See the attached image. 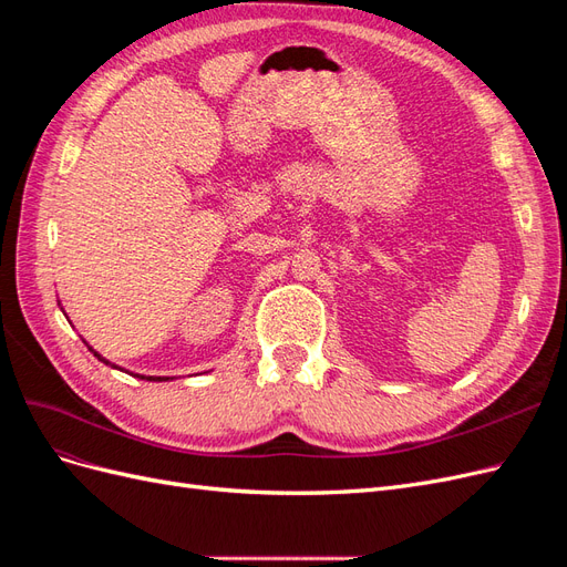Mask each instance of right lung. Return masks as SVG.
Wrapping results in <instances>:
<instances>
[{"mask_svg":"<svg viewBox=\"0 0 567 567\" xmlns=\"http://www.w3.org/2000/svg\"><path fill=\"white\" fill-rule=\"evenodd\" d=\"M94 354H96V352H94ZM96 357H99V354H96ZM99 359H101V357H99ZM101 362H106V359H101ZM106 364H109V362H106ZM142 379H144V375H142ZM146 381H167V379H153V375H148Z\"/></svg>","mask_w":567,"mask_h":567,"instance_id":"right-lung-1","label":"right lung"}]
</instances>
